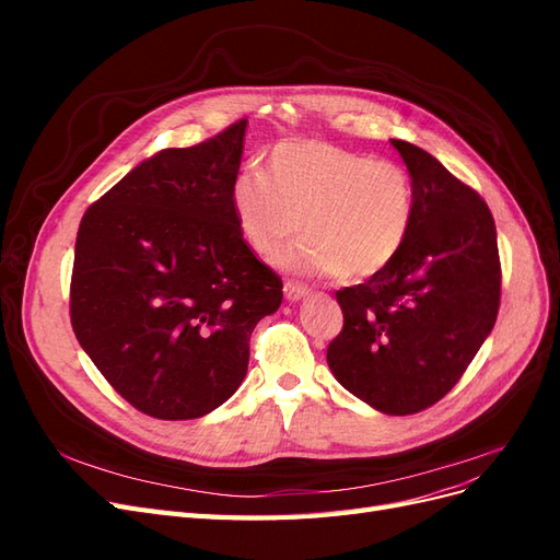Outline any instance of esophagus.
<instances>
[{"label":"esophagus","instance_id":"34e87169","mask_svg":"<svg viewBox=\"0 0 560 560\" xmlns=\"http://www.w3.org/2000/svg\"><path fill=\"white\" fill-rule=\"evenodd\" d=\"M306 294H308V287L296 284V282H284V299L290 301V303L301 301Z\"/></svg>","mask_w":560,"mask_h":560}]
</instances>
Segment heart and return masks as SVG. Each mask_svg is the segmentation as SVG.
I'll list each match as a JSON object with an SVG mask.
<instances>
[{"mask_svg":"<svg viewBox=\"0 0 560 560\" xmlns=\"http://www.w3.org/2000/svg\"><path fill=\"white\" fill-rule=\"evenodd\" d=\"M231 208L252 249L276 257L296 235L306 243L280 259L301 276L362 280L395 261L416 217L411 175L319 140H284L268 154V173L233 179Z\"/></svg>","mask_w":560,"mask_h":560,"instance_id":"obj_1","label":"heart"}]
</instances>
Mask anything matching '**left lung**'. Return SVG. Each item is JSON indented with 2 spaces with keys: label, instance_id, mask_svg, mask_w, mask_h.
<instances>
[{
  "label": "left lung",
  "instance_id": "obj_1",
  "mask_svg": "<svg viewBox=\"0 0 560 560\" xmlns=\"http://www.w3.org/2000/svg\"><path fill=\"white\" fill-rule=\"evenodd\" d=\"M416 191L395 261L336 292L343 329L327 364L348 393L387 416H411L460 381L500 308L493 214L425 149L393 140Z\"/></svg>",
  "mask_w": 560,
  "mask_h": 560
}]
</instances>
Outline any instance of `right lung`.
<instances>
[{
	"mask_svg": "<svg viewBox=\"0 0 560 560\" xmlns=\"http://www.w3.org/2000/svg\"><path fill=\"white\" fill-rule=\"evenodd\" d=\"M247 118L186 149H163L81 219L70 284L77 341L135 409L200 418L241 387L257 322L282 280L235 224Z\"/></svg>",
	"mask_w": 560,
	"mask_h": 560,
	"instance_id": "1",
	"label": "right lung"
}]
</instances>
